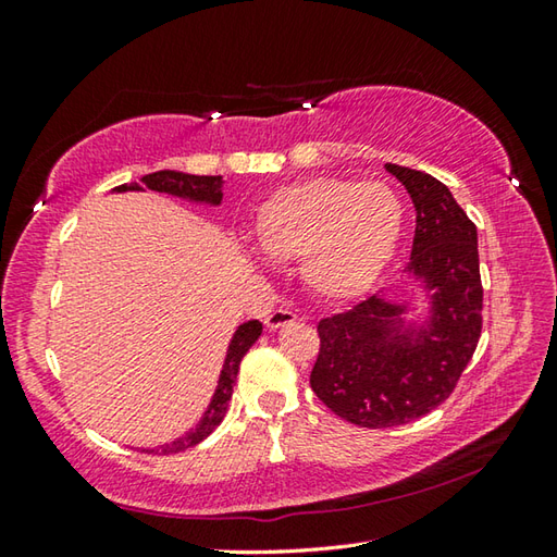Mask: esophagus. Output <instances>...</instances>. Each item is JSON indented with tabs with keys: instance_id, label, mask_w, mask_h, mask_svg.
<instances>
[{
	"instance_id": "obj_1",
	"label": "esophagus",
	"mask_w": 557,
	"mask_h": 557,
	"mask_svg": "<svg viewBox=\"0 0 557 557\" xmlns=\"http://www.w3.org/2000/svg\"><path fill=\"white\" fill-rule=\"evenodd\" d=\"M292 323H297V315H294V313H292V311H287V309L270 311V313H268V318H265V325H268V330H280V327L292 325Z\"/></svg>"
}]
</instances>
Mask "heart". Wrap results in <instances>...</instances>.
I'll return each mask as SVG.
<instances>
[{
  "label": "heart",
  "mask_w": 557,
  "mask_h": 557,
  "mask_svg": "<svg viewBox=\"0 0 557 557\" xmlns=\"http://www.w3.org/2000/svg\"><path fill=\"white\" fill-rule=\"evenodd\" d=\"M405 232V203L393 186L315 176L280 186L253 218V242L272 260H297L304 287L323 301L369 292Z\"/></svg>",
  "instance_id": "obj_1"
}]
</instances>
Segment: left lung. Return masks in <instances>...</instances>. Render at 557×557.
I'll list each match as a JSON object with an SVG mask.
<instances>
[{
	"label": "left lung",
	"instance_id": "left-lung-1",
	"mask_svg": "<svg viewBox=\"0 0 557 557\" xmlns=\"http://www.w3.org/2000/svg\"><path fill=\"white\" fill-rule=\"evenodd\" d=\"M385 170L417 208L411 287L323 318L311 371L318 399L363 429L409 423L443 405L481 337L476 224L435 176L389 162Z\"/></svg>",
	"mask_w": 557,
	"mask_h": 557
}]
</instances>
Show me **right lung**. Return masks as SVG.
Masks as SVG:
<instances>
[{"mask_svg": "<svg viewBox=\"0 0 557 557\" xmlns=\"http://www.w3.org/2000/svg\"><path fill=\"white\" fill-rule=\"evenodd\" d=\"M222 176H198V174H184V172H174V170H160L146 174L140 184H122L112 188V194H128V191H158V194H168L172 198H182L186 203L194 206H203V208H218L222 203ZM263 333V323L260 321H246L239 327L234 330V335L230 339L227 354H224V363L218 377V387L210 397V405L206 407L203 417L194 425L191 431L174 437L172 443H164L160 447H150L144 449V453L150 455H172V453H182L186 447H194L200 441L218 429L222 423L224 413L230 409V399L236 385V375H239V363L244 359V354L256 345V339Z\"/></svg>", "mask_w": 557, "mask_h": 557, "instance_id": "obj_1", "label": "right lung"}]
</instances>
